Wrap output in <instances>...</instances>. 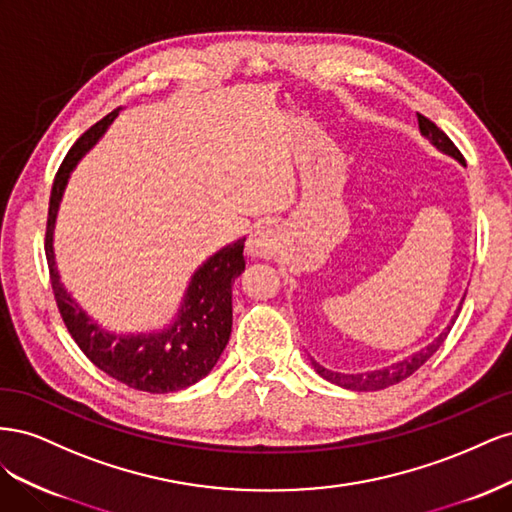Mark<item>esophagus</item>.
I'll return each instance as SVG.
<instances>
[{"label":"esophagus","instance_id":"1","mask_svg":"<svg viewBox=\"0 0 512 512\" xmlns=\"http://www.w3.org/2000/svg\"><path fill=\"white\" fill-rule=\"evenodd\" d=\"M280 241H282V237H280V230H277V226L258 224L250 232V239H247L245 250L254 258H269L277 250H280Z\"/></svg>","mask_w":512,"mask_h":512}]
</instances>
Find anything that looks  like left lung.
Here are the masks:
<instances>
[{"instance_id": "obj_1", "label": "left lung", "mask_w": 512, "mask_h": 512, "mask_svg": "<svg viewBox=\"0 0 512 512\" xmlns=\"http://www.w3.org/2000/svg\"><path fill=\"white\" fill-rule=\"evenodd\" d=\"M416 117H418V130H421V136H425L433 147H436L440 153H444V156L457 160L461 166H466V162H463V156L459 153V149L453 145L451 138H448L436 126V123L429 121L423 115H416ZM461 303H463V297L459 301V307L455 309L451 322L446 324V327L442 329V333L436 339H433L431 344L418 348L416 352L406 356V359L395 361V363L386 365V367H378V369H371V371H356V374H342V371H333V369L322 367L316 359H312V356H309V361H312V367L316 369V374H320L324 380H329L331 384L342 386V389H348V391H382V389H386V386H393V384H397L401 380L410 378L418 367L427 363L429 356L444 344L446 335L451 333L453 324H455V320L459 316Z\"/></svg>"}]
</instances>
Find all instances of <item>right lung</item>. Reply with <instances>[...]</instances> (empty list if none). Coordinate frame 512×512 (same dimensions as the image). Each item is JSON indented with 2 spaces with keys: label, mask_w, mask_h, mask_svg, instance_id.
Returning <instances> with one entry per match:
<instances>
[{
  "label": "right lung",
  "mask_w": 512,
  "mask_h": 512,
  "mask_svg": "<svg viewBox=\"0 0 512 512\" xmlns=\"http://www.w3.org/2000/svg\"><path fill=\"white\" fill-rule=\"evenodd\" d=\"M119 111L121 108H115L91 126L61 162L51 190L44 250L61 318L87 359L130 389L175 393L203 380L228 344L232 331V284L245 271V237L224 245L192 273L177 314L162 329L117 333L89 316L61 282L53 245L55 224L72 170L98 145Z\"/></svg>",
  "instance_id": "add662e5"
}]
</instances>
